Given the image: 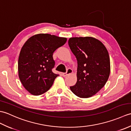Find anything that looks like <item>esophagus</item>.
<instances>
[{"label":"esophagus","mask_w":131,"mask_h":131,"mask_svg":"<svg viewBox=\"0 0 131 131\" xmlns=\"http://www.w3.org/2000/svg\"><path fill=\"white\" fill-rule=\"evenodd\" d=\"M73 71L71 69L69 68V69H68V70H67V71H66V73H62V75H63V77H66V75H69V74H72V73H73Z\"/></svg>","instance_id":"1"}]
</instances>
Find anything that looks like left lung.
<instances>
[{
	"label": "left lung",
	"instance_id": "1",
	"mask_svg": "<svg viewBox=\"0 0 131 131\" xmlns=\"http://www.w3.org/2000/svg\"><path fill=\"white\" fill-rule=\"evenodd\" d=\"M69 47L78 62L77 82L70 87L80 98H88L104 87L109 77L110 58L105 46L92 37L69 39Z\"/></svg>",
	"mask_w": 131,
	"mask_h": 131
}]
</instances>
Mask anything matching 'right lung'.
Listing matches in <instances>:
<instances>
[{
	"mask_svg": "<svg viewBox=\"0 0 131 131\" xmlns=\"http://www.w3.org/2000/svg\"><path fill=\"white\" fill-rule=\"evenodd\" d=\"M66 40V38L39 34L30 37L24 44L18 57V76L29 93L40 95L52 87L58 76L52 71L55 65L53 53Z\"/></svg>",
	"mask_w": 131,
	"mask_h": 131,
	"instance_id": "add662e5",
	"label": "right lung"
}]
</instances>
